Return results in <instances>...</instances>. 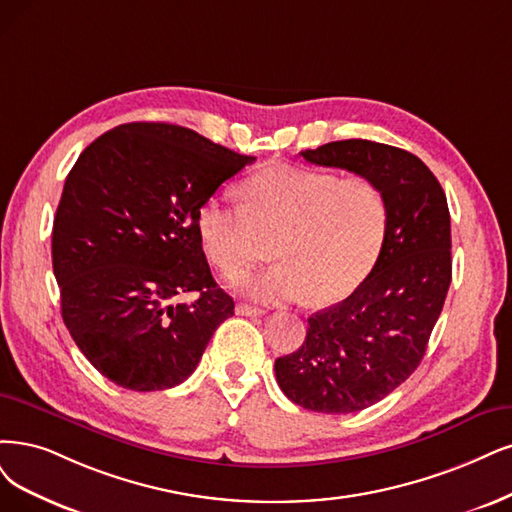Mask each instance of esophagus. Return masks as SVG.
Returning a JSON list of instances; mask_svg holds the SVG:
<instances>
[{"label": "esophagus", "mask_w": 512, "mask_h": 512, "mask_svg": "<svg viewBox=\"0 0 512 512\" xmlns=\"http://www.w3.org/2000/svg\"><path fill=\"white\" fill-rule=\"evenodd\" d=\"M236 314L238 316H263V314H266V310L257 308V306H251V304H238L236 306Z\"/></svg>", "instance_id": "esophagus-1"}]
</instances>
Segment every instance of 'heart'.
<instances>
[{
    "mask_svg": "<svg viewBox=\"0 0 512 512\" xmlns=\"http://www.w3.org/2000/svg\"><path fill=\"white\" fill-rule=\"evenodd\" d=\"M242 204L208 198L196 213L206 257L232 276L266 253L274 266L242 274L234 289L259 301L312 297L333 304L373 270L388 232L384 189L367 175L274 164L242 183Z\"/></svg>",
    "mask_w": 512,
    "mask_h": 512,
    "instance_id": "heart-1",
    "label": "heart"
}]
</instances>
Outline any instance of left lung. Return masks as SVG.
<instances>
[{"label":"left lung","mask_w":512,"mask_h":512,"mask_svg":"<svg viewBox=\"0 0 512 512\" xmlns=\"http://www.w3.org/2000/svg\"><path fill=\"white\" fill-rule=\"evenodd\" d=\"M318 166L380 183L388 232L356 291L308 318L306 342L274 363L280 390L318 413L375 405L418 369L451 285L447 198L430 168L405 149L348 139L301 151Z\"/></svg>","instance_id":"obj_1"}]
</instances>
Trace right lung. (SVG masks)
Wrapping results in <instances>:
<instances>
[{"label":"right lung","instance_id":"right-lung-1","mask_svg":"<svg viewBox=\"0 0 512 512\" xmlns=\"http://www.w3.org/2000/svg\"><path fill=\"white\" fill-rule=\"evenodd\" d=\"M253 160L183 126L132 122L92 141L69 170L52 225L61 314L113 384L154 392L185 382L234 314L196 213ZM183 292L197 299L175 305Z\"/></svg>","mask_w":512,"mask_h":512}]
</instances>
